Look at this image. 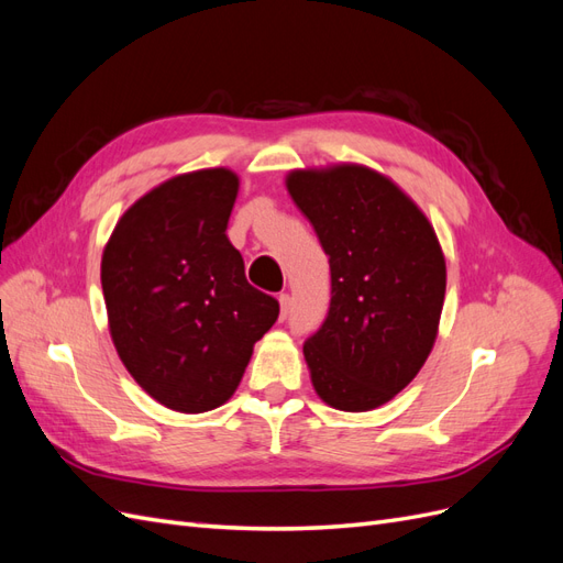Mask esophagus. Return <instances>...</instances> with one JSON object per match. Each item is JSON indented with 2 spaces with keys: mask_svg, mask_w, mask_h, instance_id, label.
Segmentation results:
<instances>
[{
  "mask_svg": "<svg viewBox=\"0 0 563 563\" xmlns=\"http://www.w3.org/2000/svg\"><path fill=\"white\" fill-rule=\"evenodd\" d=\"M288 310H291V298H288V294H282L279 296V314H282V319H286Z\"/></svg>",
  "mask_w": 563,
  "mask_h": 563,
  "instance_id": "34e87169",
  "label": "esophagus"
}]
</instances>
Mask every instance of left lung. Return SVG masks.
Listing matches in <instances>:
<instances>
[{"mask_svg":"<svg viewBox=\"0 0 563 563\" xmlns=\"http://www.w3.org/2000/svg\"><path fill=\"white\" fill-rule=\"evenodd\" d=\"M286 190L331 267V305L302 354L338 411L395 399L434 347L446 261L432 223L397 183L362 164L296 168Z\"/></svg>","mask_w":563,"mask_h":563,"instance_id":"1","label":"left lung"}]
</instances>
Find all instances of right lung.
I'll return each mask as SVG.
<instances>
[{"label":"right lung","instance_id":"right-lung-1","mask_svg":"<svg viewBox=\"0 0 563 563\" xmlns=\"http://www.w3.org/2000/svg\"><path fill=\"white\" fill-rule=\"evenodd\" d=\"M236 192L225 166L168 178L117 220L100 261L119 360L178 413L223 406L279 317L225 234Z\"/></svg>","mask_w":563,"mask_h":563}]
</instances>
